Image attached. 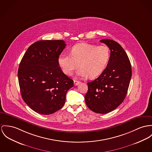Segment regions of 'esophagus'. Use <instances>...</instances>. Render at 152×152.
<instances>
[{
  "label": "esophagus",
  "instance_id": "obj_1",
  "mask_svg": "<svg viewBox=\"0 0 152 152\" xmlns=\"http://www.w3.org/2000/svg\"><path fill=\"white\" fill-rule=\"evenodd\" d=\"M81 82H79V81H77V80H74V85L75 86H77L78 84H79Z\"/></svg>",
  "mask_w": 152,
  "mask_h": 152
}]
</instances>
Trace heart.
<instances>
[{"mask_svg": "<svg viewBox=\"0 0 152 152\" xmlns=\"http://www.w3.org/2000/svg\"><path fill=\"white\" fill-rule=\"evenodd\" d=\"M70 55L61 54L58 59L59 66L68 76L79 66L77 76L95 78L106 68L110 57V50L106 45L80 43L72 47Z\"/></svg>", "mask_w": 152, "mask_h": 152, "instance_id": "heart-1", "label": "heart"}]
</instances>
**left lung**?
<instances>
[{
	"mask_svg": "<svg viewBox=\"0 0 152 152\" xmlns=\"http://www.w3.org/2000/svg\"><path fill=\"white\" fill-rule=\"evenodd\" d=\"M110 50L106 68L95 80L88 82L84 96L88 107L97 113L113 111L124 101L132 76L131 65L127 54L117 42L102 39Z\"/></svg>",
	"mask_w": 152,
	"mask_h": 152,
	"instance_id": "obj_1",
	"label": "left lung"
}]
</instances>
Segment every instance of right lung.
I'll use <instances>...</instances> for the list:
<instances>
[{
  "label": "right lung",
  "instance_id": "right-lung-1",
  "mask_svg": "<svg viewBox=\"0 0 152 152\" xmlns=\"http://www.w3.org/2000/svg\"><path fill=\"white\" fill-rule=\"evenodd\" d=\"M66 46L62 40H40L27 49L19 65L18 82L24 102L36 113L53 114L65 104L73 81L59 66Z\"/></svg>",
  "mask_w": 152,
  "mask_h": 152
}]
</instances>
